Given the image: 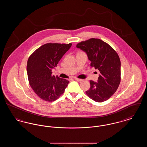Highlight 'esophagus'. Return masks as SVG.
Masks as SVG:
<instances>
[{"mask_svg": "<svg viewBox=\"0 0 147 147\" xmlns=\"http://www.w3.org/2000/svg\"><path fill=\"white\" fill-rule=\"evenodd\" d=\"M74 79L76 80L78 82H82V81H83V79H79V78H74Z\"/></svg>", "mask_w": 147, "mask_h": 147, "instance_id": "obj_1", "label": "esophagus"}]
</instances>
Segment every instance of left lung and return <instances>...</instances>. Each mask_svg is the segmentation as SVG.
Instances as JSON below:
<instances>
[{"label": "left lung", "mask_w": 147, "mask_h": 147, "mask_svg": "<svg viewBox=\"0 0 147 147\" xmlns=\"http://www.w3.org/2000/svg\"><path fill=\"white\" fill-rule=\"evenodd\" d=\"M77 48L85 52L91 61L90 66L100 71L98 82L90 80V88L86 91L94 101H106L116 91L121 81V61L116 52L107 43L90 38L78 43Z\"/></svg>", "instance_id": "left-lung-1"}]
</instances>
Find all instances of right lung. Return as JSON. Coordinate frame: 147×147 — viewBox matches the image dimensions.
Returning <instances> with one entry per match:
<instances>
[{"label":"right lung","mask_w":147,"mask_h":147,"mask_svg":"<svg viewBox=\"0 0 147 147\" xmlns=\"http://www.w3.org/2000/svg\"><path fill=\"white\" fill-rule=\"evenodd\" d=\"M71 43H46L30 56L27 63V73L30 85L38 97L45 101L56 100L64 92L69 83L65 79L52 75V70Z\"/></svg>","instance_id":"1"}]
</instances>
